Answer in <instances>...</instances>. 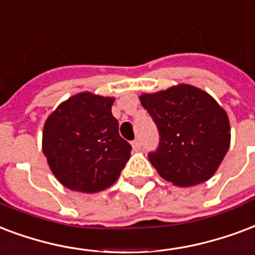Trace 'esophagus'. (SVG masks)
I'll list each match as a JSON object with an SVG mask.
<instances>
[{"label":"esophagus","instance_id":"34e87169","mask_svg":"<svg viewBox=\"0 0 255 255\" xmlns=\"http://www.w3.org/2000/svg\"><path fill=\"white\" fill-rule=\"evenodd\" d=\"M132 147H133V149L135 151H137V149H140L141 148V143L139 139H135V140L132 141Z\"/></svg>","mask_w":255,"mask_h":255}]
</instances>
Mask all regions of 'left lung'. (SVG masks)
<instances>
[{"mask_svg": "<svg viewBox=\"0 0 255 255\" xmlns=\"http://www.w3.org/2000/svg\"><path fill=\"white\" fill-rule=\"evenodd\" d=\"M159 132L148 159L167 182L187 187L209 180L230 145L226 112L209 93L187 84L140 96Z\"/></svg>", "mask_w": 255, "mask_h": 255, "instance_id": "obj_1", "label": "left lung"}]
</instances>
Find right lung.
I'll return each mask as SVG.
<instances>
[{"instance_id":"right-lung-1","label":"right lung","mask_w":255,"mask_h":255,"mask_svg":"<svg viewBox=\"0 0 255 255\" xmlns=\"http://www.w3.org/2000/svg\"><path fill=\"white\" fill-rule=\"evenodd\" d=\"M114 99L83 92L46 119L42 151L58 182L73 191L97 192L118 180L131 155L111 112Z\"/></svg>"}]
</instances>
